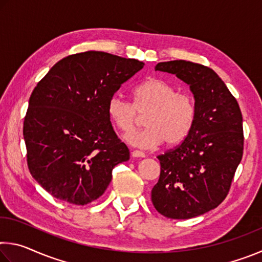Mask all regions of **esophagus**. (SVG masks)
Wrapping results in <instances>:
<instances>
[{"label": "esophagus", "mask_w": 262, "mask_h": 262, "mask_svg": "<svg viewBox=\"0 0 262 262\" xmlns=\"http://www.w3.org/2000/svg\"><path fill=\"white\" fill-rule=\"evenodd\" d=\"M132 156L133 157H136V158H144L145 157V154L140 151V150H134V151L132 152Z\"/></svg>", "instance_id": "obj_1"}]
</instances>
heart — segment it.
Segmentation results:
<instances>
[{"label":"heart","instance_id":"1","mask_svg":"<svg viewBox=\"0 0 262 262\" xmlns=\"http://www.w3.org/2000/svg\"><path fill=\"white\" fill-rule=\"evenodd\" d=\"M133 104L119 96L108 100L107 114L113 125L122 133H129L137 120V113H147V127L132 132L125 139L133 147L152 149L165 141L177 144L189 134L196 117L192 96L161 78H149L133 90Z\"/></svg>","mask_w":262,"mask_h":262}]
</instances>
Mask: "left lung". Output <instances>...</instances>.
Segmentation results:
<instances>
[{
  "mask_svg": "<svg viewBox=\"0 0 262 262\" xmlns=\"http://www.w3.org/2000/svg\"><path fill=\"white\" fill-rule=\"evenodd\" d=\"M155 70L188 84L196 117L176 149L157 157L161 176L151 190L156 210L188 220L214 209L227 198L243 157V117L234 97L214 70L190 61L159 62Z\"/></svg>",
  "mask_w": 262,
  "mask_h": 262,
  "instance_id": "1",
  "label": "left lung"
}]
</instances>
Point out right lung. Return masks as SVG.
I'll list each match as a JSON object with an SVG mask.
<instances>
[{"mask_svg": "<svg viewBox=\"0 0 262 262\" xmlns=\"http://www.w3.org/2000/svg\"><path fill=\"white\" fill-rule=\"evenodd\" d=\"M143 66L105 52L78 53L55 63L34 88L23 128L28 165L55 199L77 206L97 200L114 166L129 159L107 104Z\"/></svg>", "mask_w": 262, "mask_h": 262, "instance_id": "add662e5", "label": "right lung"}]
</instances>
